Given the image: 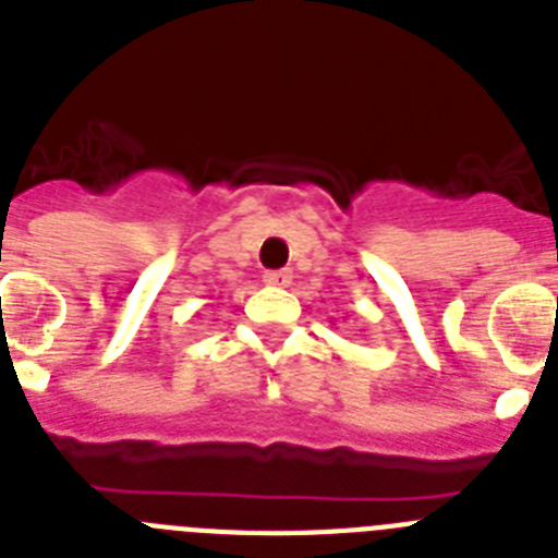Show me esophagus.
I'll use <instances>...</instances> for the list:
<instances>
[{"instance_id": "1", "label": "esophagus", "mask_w": 558, "mask_h": 558, "mask_svg": "<svg viewBox=\"0 0 558 558\" xmlns=\"http://www.w3.org/2000/svg\"><path fill=\"white\" fill-rule=\"evenodd\" d=\"M264 280L269 286H289L292 283V272L289 269H275V272H266Z\"/></svg>"}]
</instances>
